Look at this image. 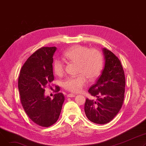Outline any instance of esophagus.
<instances>
[{
    "mask_svg": "<svg viewBox=\"0 0 146 146\" xmlns=\"http://www.w3.org/2000/svg\"><path fill=\"white\" fill-rule=\"evenodd\" d=\"M67 97L68 98H73V97H74L75 96V95L74 94H69L67 95Z\"/></svg>",
    "mask_w": 146,
    "mask_h": 146,
    "instance_id": "1",
    "label": "esophagus"
}]
</instances>
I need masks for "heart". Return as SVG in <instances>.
Masks as SVG:
<instances>
[{
  "label": "heart",
  "mask_w": 146,
  "mask_h": 146,
  "mask_svg": "<svg viewBox=\"0 0 146 146\" xmlns=\"http://www.w3.org/2000/svg\"><path fill=\"white\" fill-rule=\"evenodd\" d=\"M68 61L77 63L76 76H69L62 82L63 88L73 93H78L86 85V78L90 80L96 79L103 68L102 54L96 49H90L85 45H75L67 49L63 53ZM53 70L57 76L62 75L65 70V64L59 58L54 60Z\"/></svg>",
  "instance_id": "heart-1"
}]
</instances>
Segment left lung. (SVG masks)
<instances>
[{
	"label": "left lung",
	"mask_w": 146,
	"mask_h": 146,
	"mask_svg": "<svg viewBox=\"0 0 146 146\" xmlns=\"http://www.w3.org/2000/svg\"><path fill=\"white\" fill-rule=\"evenodd\" d=\"M105 63L101 75L88 92L95 101L88 98L85 104L87 118L95 124L108 123L119 112L124 101L125 77L121 61L111 51L104 48Z\"/></svg>",
	"instance_id": "left-lung-1"
}]
</instances>
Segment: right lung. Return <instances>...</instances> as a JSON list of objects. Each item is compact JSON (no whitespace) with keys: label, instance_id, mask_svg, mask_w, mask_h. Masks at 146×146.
Segmentation results:
<instances>
[{"label":"right lung","instance_id":"1","mask_svg":"<svg viewBox=\"0 0 146 146\" xmlns=\"http://www.w3.org/2000/svg\"><path fill=\"white\" fill-rule=\"evenodd\" d=\"M56 47H43L31 56L21 69L18 89L21 102L28 117L34 123L48 127L58 120L64 101V96L58 93L60 87L55 86L52 99L44 96L45 88L54 80L53 55Z\"/></svg>","mask_w":146,"mask_h":146}]
</instances>
